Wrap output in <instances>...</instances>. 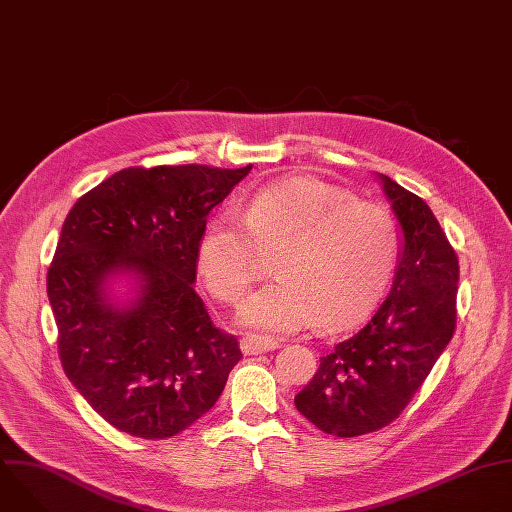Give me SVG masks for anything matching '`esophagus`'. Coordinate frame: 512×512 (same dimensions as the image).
I'll list each match as a JSON object with an SVG mask.
<instances>
[{
    "mask_svg": "<svg viewBox=\"0 0 512 512\" xmlns=\"http://www.w3.org/2000/svg\"><path fill=\"white\" fill-rule=\"evenodd\" d=\"M279 342L269 336H259V334H247L241 338V350L243 354H263L269 350H275Z\"/></svg>",
    "mask_w": 512,
    "mask_h": 512,
    "instance_id": "1",
    "label": "esophagus"
}]
</instances>
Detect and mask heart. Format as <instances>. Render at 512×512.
<instances>
[{"label":"heart","mask_w":512,"mask_h":512,"mask_svg":"<svg viewBox=\"0 0 512 512\" xmlns=\"http://www.w3.org/2000/svg\"><path fill=\"white\" fill-rule=\"evenodd\" d=\"M241 218H210L196 245V267L218 302L239 304L253 285L259 253H275V279L239 310V322L261 332L356 324L377 306L397 263L393 216L312 176L259 188Z\"/></svg>","instance_id":"1"}]
</instances>
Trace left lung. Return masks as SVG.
Returning <instances> with one entry per match:
<instances>
[{"mask_svg": "<svg viewBox=\"0 0 512 512\" xmlns=\"http://www.w3.org/2000/svg\"><path fill=\"white\" fill-rule=\"evenodd\" d=\"M403 229L389 296L360 330L338 342L296 395L298 411L324 433L356 437L395 421L456 330L460 265L431 208L381 176Z\"/></svg>", "mask_w": 512, "mask_h": 512, "instance_id": "1", "label": "left lung"}]
</instances>
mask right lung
I'll return each mask as SVG.
<instances>
[{"instance_id": "1", "label": "right lung", "mask_w": 512, "mask_h": 512, "mask_svg": "<svg viewBox=\"0 0 512 512\" xmlns=\"http://www.w3.org/2000/svg\"><path fill=\"white\" fill-rule=\"evenodd\" d=\"M200 164L125 168L77 200L46 287L70 383L113 427L166 440L221 397L241 360L194 291L208 212L251 172ZM133 270L135 303L115 309L106 279Z\"/></svg>"}]
</instances>
